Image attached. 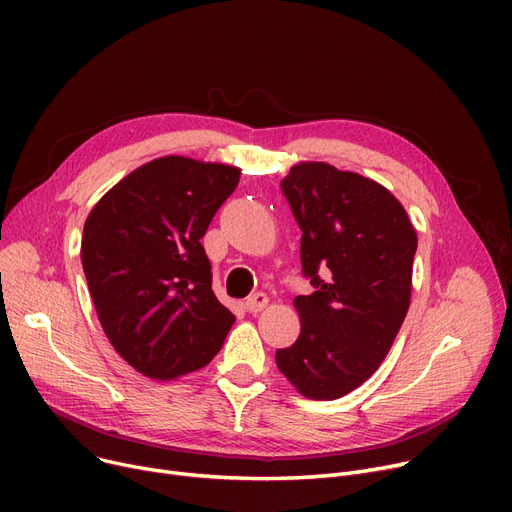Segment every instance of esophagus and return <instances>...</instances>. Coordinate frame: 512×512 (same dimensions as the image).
<instances>
[{"instance_id":"34e87169","label":"esophagus","mask_w":512,"mask_h":512,"mask_svg":"<svg viewBox=\"0 0 512 512\" xmlns=\"http://www.w3.org/2000/svg\"><path fill=\"white\" fill-rule=\"evenodd\" d=\"M267 303H270V299H267L265 292H255V294H251V297L245 301V309H247L249 313H259L261 309L267 307Z\"/></svg>"}]
</instances>
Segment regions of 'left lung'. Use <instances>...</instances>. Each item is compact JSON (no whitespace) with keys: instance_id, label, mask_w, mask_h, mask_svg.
<instances>
[{"instance_id":"left-lung-1","label":"left lung","mask_w":512,"mask_h":512,"mask_svg":"<svg viewBox=\"0 0 512 512\" xmlns=\"http://www.w3.org/2000/svg\"><path fill=\"white\" fill-rule=\"evenodd\" d=\"M315 286L294 307L301 334L276 365L313 400H334L375 373L407 317L417 232L398 199L355 172L303 161L282 180Z\"/></svg>"}]
</instances>
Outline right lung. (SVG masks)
<instances>
[{
    "label": "right lung",
    "mask_w": 512,
    "mask_h": 512,
    "mask_svg": "<svg viewBox=\"0 0 512 512\" xmlns=\"http://www.w3.org/2000/svg\"><path fill=\"white\" fill-rule=\"evenodd\" d=\"M240 170L168 155L130 172L91 209L80 259L105 336L153 380L220 353L234 315L211 290L201 245Z\"/></svg>",
    "instance_id": "1"
}]
</instances>
